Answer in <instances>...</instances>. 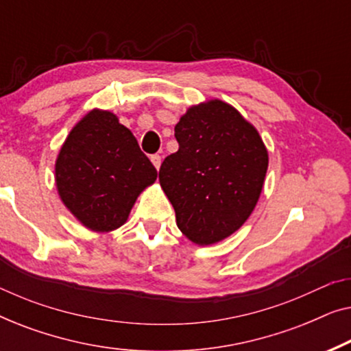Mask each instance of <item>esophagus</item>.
Masks as SVG:
<instances>
[{"instance_id": "34e87169", "label": "esophagus", "mask_w": 351, "mask_h": 351, "mask_svg": "<svg viewBox=\"0 0 351 351\" xmlns=\"http://www.w3.org/2000/svg\"><path fill=\"white\" fill-rule=\"evenodd\" d=\"M150 160H152V162H153V166H155L156 169H160V166H161V156H160V155H152Z\"/></svg>"}]
</instances>
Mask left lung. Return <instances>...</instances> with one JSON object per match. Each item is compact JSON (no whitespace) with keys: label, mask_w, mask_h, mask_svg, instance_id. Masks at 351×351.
<instances>
[{"label":"left lung","mask_w":351,"mask_h":351,"mask_svg":"<svg viewBox=\"0 0 351 351\" xmlns=\"http://www.w3.org/2000/svg\"><path fill=\"white\" fill-rule=\"evenodd\" d=\"M174 131L179 150L162 161L160 184L177 227L199 246L222 241L256 208L267 148L257 129L217 99L186 110Z\"/></svg>","instance_id":"8db88e82"}]
</instances>
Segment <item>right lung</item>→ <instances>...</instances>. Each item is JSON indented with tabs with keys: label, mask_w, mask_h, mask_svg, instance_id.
Masks as SVG:
<instances>
[{
	"label": "right lung",
	"mask_w": 351,
	"mask_h": 351,
	"mask_svg": "<svg viewBox=\"0 0 351 351\" xmlns=\"http://www.w3.org/2000/svg\"><path fill=\"white\" fill-rule=\"evenodd\" d=\"M156 176L132 132L104 110H93L71 129L56 161L62 201L94 232L121 227Z\"/></svg>",
	"instance_id": "1"
}]
</instances>
